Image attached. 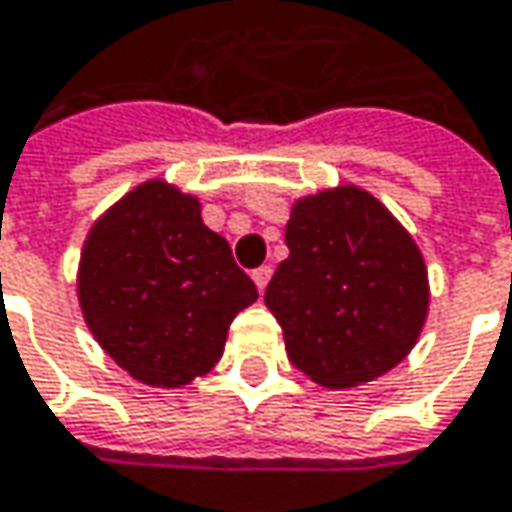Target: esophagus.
<instances>
[{"mask_svg":"<svg viewBox=\"0 0 512 512\" xmlns=\"http://www.w3.org/2000/svg\"><path fill=\"white\" fill-rule=\"evenodd\" d=\"M252 278H255L257 290L263 293V290H266V284H269V278H272V266H260V269L252 272Z\"/></svg>","mask_w":512,"mask_h":512,"instance_id":"esophagus-1","label":"esophagus"}]
</instances>
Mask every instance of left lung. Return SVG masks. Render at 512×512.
Returning a JSON list of instances; mask_svg holds the SVG:
<instances>
[{"label": "left lung", "instance_id": "8db88e82", "mask_svg": "<svg viewBox=\"0 0 512 512\" xmlns=\"http://www.w3.org/2000/svg\"><path fill=\"white\" fill-rule=\"evenodd\" d=\"M266 307L287 357L328 390L387 375L428 319V266L410 231L369 190L340 184L293 202Z\"/></svg>", "mask_w": 512, "mask_h": 512}]
</instances>
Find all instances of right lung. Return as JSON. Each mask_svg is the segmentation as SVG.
I'll return each instance as SVG.
<instances>
[{
    "instance_id": "obj_1",
    "label": "right lung",
    "mask_w": 512,
    "mask_h": 512,
    "mask_svg": "<svg viewBox=\"0 0 512 512\" xmlns=\"http://www.w3.org/2000/svg\"><path fill=\"white\" fill-rule=\"evenodd\" d=\"M75 293L105 354L134 381L175 390L219 363L234 316L257 299L202 202L163 178L128 190L87 231Z\"/></svg>"
}]
</instances>
